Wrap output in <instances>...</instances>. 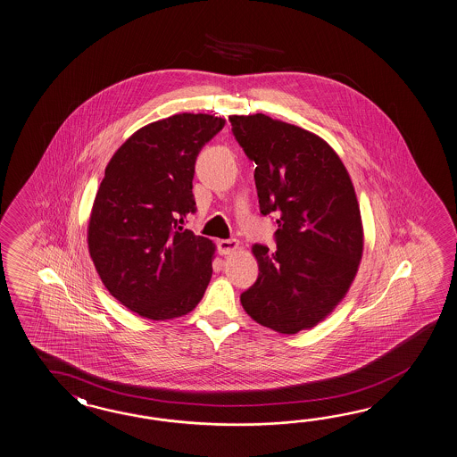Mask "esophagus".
I'll return each mask as SVG.
<instances>
[{"label": "esophagus", "mask_w": 457, "mask_h": 457, "mask_svg": "<svg viewBox=\"0 0 457 457\" xmlns=\"http://www.w3.org/2000/svg\"><path fill=\"white\" fill-rule=\"evenodd\" d=\"M239 249V243L236 239H221L218 243V251L221 255H229Z\"/></svg>", "instance_id": "34e87169"}]
</instances>
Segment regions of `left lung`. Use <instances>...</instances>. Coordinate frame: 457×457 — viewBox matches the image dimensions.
I'll return each instance as SVG.
<instances>
[{
	"label": "left lung",
	"mask_w": 457,
	"mask_h": 457,
	"mask_svg": "<svg viewBox=\"0 0 457 457\" xmlns=\"http://www.w3.org/2000/svg\"><path fill=\"white\" fill-rule=\"evenodd\" d=\"M234 136L255 162L261 213L278 214L277 249L253 244L255 284L244 312L280 335L323 321L345 298L364 251L354 185L320 136L262 112L231 116Z\"/></svg>",
	"instance_id": "1"
}]
</instances>
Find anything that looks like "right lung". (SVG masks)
Wrapping results in <instances>:
<instances>
[{
  "label": "right lung",
  "mask_w": 457,
  "mask_h": 457,
  "mask_svg": "<svg viewBox=\"0 0 457 457\" xmlns=\"http://www.w3.org/2000/svg\"><path fill=\"white\" fill-rule=\"evenodd\" d=\"M224 122L204 112L151 122L104 169L87 228L88 253L108 292L136 315L173 320L204 298L216 245L183 221L196 212V155Z\"/></svg>",
  "instance_id": "obj_1"
}]
</instances>
